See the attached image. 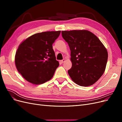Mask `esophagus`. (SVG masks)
<instances>
[{
	"label": "esophagus",
	"mask_w": 122,
	"mask_h": 122,
	"mask_svg": "<svg viewBox=\"0 0 122 122\" xmlns=\"http://www.w3.org/2000/svg\"><path fill=\"white\" fill-rule=\"evenodd\" d=\"M65 61H66V60H65V59H63V60H61V61H60V62H61V64H62V63H64V62Z\"/></svg>",
	"instance_id": "obj_1"
}]
</instances>
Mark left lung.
Returning a JSON list of instances; mask_svg holds the SVG:
<instances>
[{"mask_svg":"<svg viewBox=\"0 0 122 122\" xmlns=\"http://www.w3.org/2000/svg\"><path fill=\"white\" fill-rule=\"evenodd\" d=\"M71 51L72 68L68 73L82 86L96 82L104 73L108 58L107 49L97 36L86 29L61 31Z\"/></svg>","mask_w":122,"mask_h":122,"instance_id":"left-lung-1","label":"left lung"}]
</instances>
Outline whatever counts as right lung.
I'll return each mask as SVG.
<instances>
[{
    "label": "right lung",
    "instance_id": "add662e5",
    "mask_svg": "<svg viewBox=\"0 0 122 122\" xmlns=\"http://www.w3.org/2000/svg\"><path fill=\"white\" fill-rule=\"evenodd\" d=\"M60 33V30L37 33L18 46L15 57L16 67L29 82L40 84L52 78L59 66L52 44Z\"/></svg>",
    "mask_w": 122,
    "mask_h": 122
}]
</instances>
